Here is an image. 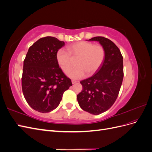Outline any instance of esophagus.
<instances>
[{
    "mask_svg": "<svg viewBox=\"0 0 152 152\" xmlns=\"http://www.w3.org/2000/svg\"><path fill=\"white\" fill-rule=\"evenodd\" d=\"M77 81H76V80H72V83L73 84H74L77 83Z\"/></svg>",
    "mask_w": 152,
    "mask_h": 152,
    "instance_id": "34e87169",
    "label": "esophagus"
}]
</instances>
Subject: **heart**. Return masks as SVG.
<instances>
[{
    "instance_id": "obj_1",
    "label": "heart",
    "mask_w": 152,
    "mask_h": 152,
    "mask_svg": "<svg viewBox=\"0 0 152 152\" xmlns=\"http://www.w3.org/2000/svg\"><path fill=\"white\" fill-rule=\"evenodd\" d=\"M68 52L59 49L56 54L58 65L65 73L72 66V58L78 57L75 61L76 67L68 72V76L73 79L83 78L87 73L88 75L93 74L102 65L104 58V49L101 45L86 41H80L71 44L68 47Z\"/></svg>"
}]
</instances>
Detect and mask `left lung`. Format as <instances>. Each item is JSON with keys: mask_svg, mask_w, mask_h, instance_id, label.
<instances>
[{"mask_svg": "<svg viewBox=\"0 0 152 152\" xmlns=\"http://www.w3.org/2000/svg\"><path fill=\"white\" fill-rule=\"evenodd\" d=\"M88 41H97L104 49V58L94 74L80 81L83 89L77 95L80 107L93 115L107 111L115 102L122 83L123 57L112 41L103 37H94Z\"/></svg>", "mask_w": 152, "mask_h": 152, "instance_id": "1", "label": "left lung"}]
</instances>
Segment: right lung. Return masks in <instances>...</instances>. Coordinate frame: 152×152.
<instances>
[{
  "label": "right lung",
  "mask_w": 152,
  "mask_h": 152,
  "mask_svg": "<svg viewBox=\"0 0 152 152\" xmlns=\"http://www.w3.org/2000/svg\"><path fill=\"white\" fill-rule=\"evenodd\" d=\"M65 42L45 37L29 48L23 62L22 90L28 104L40 113L56 108L63 93L72 86L56 61L58 50Z\"/></svg>",
  "instance_id": "right-lung-1"
}]
</instances>
